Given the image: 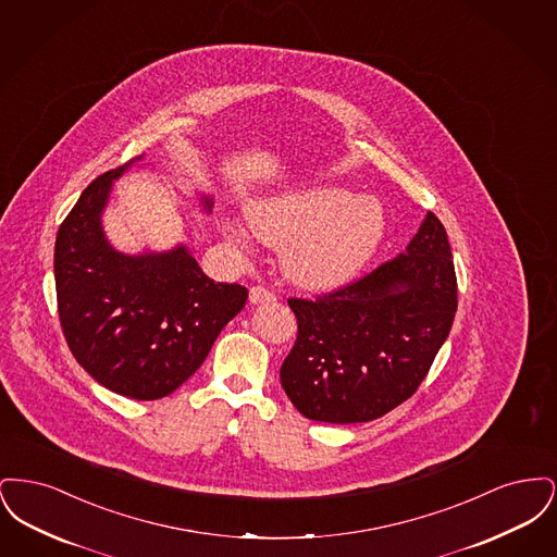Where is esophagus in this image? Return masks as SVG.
Returning a JSON list of instances; mask_svg holds the SVG:
<instances>
[{
    "label": "esophagus",
    "mask_w": 557,
    "mask_h": 557,
    "mask_svg": "<svg viewBox=\"0 0 557 557\" xmlns=\"http://www.w3.org/2000/svg\"><path fill=\"white\" fill-rule=\"evenodd\" d=\"M271 300H275V294L271 290H267L265 286H252V288H250V302H252V305L271 302Z\"/></svg>",
    "instance_id": "34e87169"
}]
</instances>
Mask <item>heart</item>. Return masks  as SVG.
<instances>
[{
  "label": "heart",
  "mask_w": 557,
  "mask_h": 557,
  "mask_svg": "<svg viewBox=\"0 0 557 557\" xmlns=\"http://www.w3.org/2000/svg\"><path fill=\"white\" fill-rule=\"evenodd\" d=\"M252 230L271 246H288V277L309 290H332L368 265L386 216L371 198L345 187H311L248 209ZM242 242L239 234H234Z\"/></svg>",
  "instance_id": "heart-1"
}]
</instances>
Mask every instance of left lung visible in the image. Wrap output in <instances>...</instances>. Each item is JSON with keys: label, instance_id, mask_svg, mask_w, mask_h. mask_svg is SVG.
Returning a JSON list of instances; mask_svg holds the SVG:
<instances>
[{"label": "left lung", "instance_id": "obj_1", "mask_svg": "<svg viewBox=\"0 0 557 557\" xmlns=\"http://www.w3.org/2000/svg\"><path fill=\"white\" fill-rule=\"evenodd\" d=\"M288 305L298 334L280 377L294 407L327 424L377 420L420 388L449 336L457 277L447 232L428 212L395 259Z\"/></svg>", "mask_w": 557, "mask_h": 557}]
</instances>
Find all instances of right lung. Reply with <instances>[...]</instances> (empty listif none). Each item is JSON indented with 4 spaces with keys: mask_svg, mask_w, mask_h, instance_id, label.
I'll list each match as a JSON object with an SVG mask.
<instances>
[{
    "mask_svg": "<svg viewBox=\"0 0 557 557\" xmlns=\"http://www.w3.org/2000/svg\"><path fill=\"white\" fill-rule=\"evenodd\" d=\"M139 159L83 189L58 230L53 275L60 325L81 368L116 395L154 400L205 363L248 290L214 284L186 246L127 257L108 244L100 216L112 180ZM205 207L211 211V198Z\"/></svg>",
    "mask_w": 557,
    "mask_h": 557,
    "instance_id": "obj_1",
    "label": "right lung"
}]
</instances>
